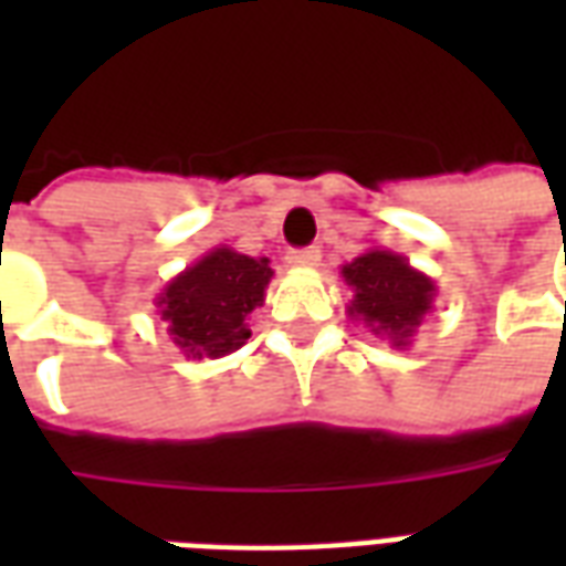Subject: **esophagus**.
Segmentation results:
<instances>
[{"instance_id":"obj_1","label":"esophagus","mask_w":566,"mask_h":566,"mask_svg":"<svg viewBox=\"0 0 566 566\" xmlns=\"http://www.w3.org/2000/svg\"><path fill=\"white\" fill-rule=\"evenodd\" d=\"M287 263L291 266H303V270H312L321 263V248H294L287 251Z\"/></svg>"}]
</instances>
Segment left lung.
Returning <instances> with one entry per match:
<instances>
[{
  "instance_id": "1",
  "label": "left lung",
  "mask_w": 566,
  "mask_h": 566,
  "mask_svg": "<svg viewBox=\"0 0 566 566\" xmlns=\"http://www.w3.org/2000/svg\"><path fill=\"white\" fill-rule=\"evenodd\" d=\"M343 279L355 294L348 318L360 321L394 348H409L421 321L433 312V279L388 248H369L367 254L345 263Z\"/></svg>"
}]
</instances>
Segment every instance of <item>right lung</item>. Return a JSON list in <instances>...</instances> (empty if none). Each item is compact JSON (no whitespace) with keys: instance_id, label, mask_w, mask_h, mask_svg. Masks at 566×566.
<instances>
[{"instance_id":"1","label":"right lung","mask_w":566,"mask_h":566,"mask_svg":"<svg viewBox=\"0 0 566 566\" xmlns=\"http://www.w3.org/2000/svg\"><path fill=\"white\" fill-rule=\"evenodd\" d=\"M270 282V258L221 245L169 279L154 306L181 355L223 357L248 343V315L263 306Z\"/></svg>"}]
</instances>
